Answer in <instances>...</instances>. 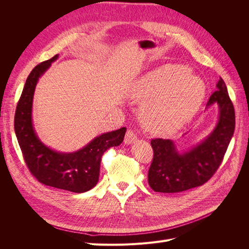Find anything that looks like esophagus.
Here are the masks:
<instances>
[{"label":"esophagus","mask_w":249,"mask_h":249,"mask_svg":"<svg viewBox=\"0 0 249 249\" xmlns=\"http://www.w3.org/2000/svg\"><path fill=\"white\" fill-rule=\"evenodd\" d=\"M137 140V136L136 134L134 133L133 130H127L125 133V136H124V143L125 144H132L135 141Z\"/></svg>","instance_id":"esophagus-1"}]
</instances>
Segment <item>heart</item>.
<instances>
[{"instance_id": "b5f03b06", "label": "heart", "mask_w": 249, "mask_h": 249, "mask_svg": "<svg viewBox=\"0 0 249 249\" xmlns=\"http://www.w3.org/2000/svg\"><path fill=\"white\" fill-rule=\"evenodd\" d=\"M206 85L191 70L166 64L142 74L130 89V97L142 103L141 124L149 132L168 136L185 127L205 100Z\"/></svg>"}]
</instances>
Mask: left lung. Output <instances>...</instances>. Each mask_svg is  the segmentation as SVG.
Segmentation results:
<instances>
[{
	"mask_svg": "<svg viewBox=\"0 0 249 249\" xmlns=\"http://www.w3.org/2000/svg\"><path fill=\"white\" fill-rule=\"evenodd\" d=\"M216 87L207 108L217 105L219 117L205 139L182 153L170 139L150 141L154 158L148 170V184L154 191L176 193L201 186L219 167L235 131V109L221 78Z\"/></svg>",
	"mask_w": 249,
	"mask_h": 249,
	"instance_id": "obj_1",
	"label": "left lung"
}]
</instances>
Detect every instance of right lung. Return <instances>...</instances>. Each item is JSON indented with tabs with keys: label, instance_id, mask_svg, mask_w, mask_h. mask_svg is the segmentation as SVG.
I'll return each instance as SVG.
<instances>
[{
	"label": "right lung",
	"instance_id": "1",
	"mask_svg": "<svg viewBox=\"0 0 249 249\" xmlns=\"http://www.w3.org/2000/svg\"><path fill=\"white\" fill-rule=\"evenodd\" d=\"M59 55L36 65L27 78L14 116V131L25 162L40 183L74 193L86 192L97 184L103 154L124 141L125 127L100 135L73 153L52 149L40 141L32 122L37 82Z\"/></svg>",
	"mask_w": 249,
	"mask_h": 249
}]
</instances>
